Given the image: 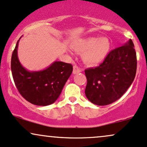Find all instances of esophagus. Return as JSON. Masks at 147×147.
<instances>
[{
	"label": "esophagus",
	"mask_w": 147,
	"mask_h": 147,
	"mask_svg": "<svg viewBox=\"0 0 147 147\" xmlns=\"http://www.w3.org/2000/svg\"><path fill=\"white\" fill-rule=\"evenodd\" d=\"M81 71H82V70H81V69L80 68V67L76 66V65L74 66V70H73L74 74H77L78 73H80Z\"/></svg>",
	"instance_id": "1"
}]
</instances>
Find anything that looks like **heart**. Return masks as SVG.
Here are the masks:
<instances>
[{
  "instance_id": "obj_1",
  "label": "heart",
  "mask_w": 147,
  "mask_h": 147,
  "mask_svg": "<svg viewBox=\"0 0 147 147\" xmlns=\"http://www.w3.org/2000/svg\"><path fill=\"white\" fill-rule=\"evenodd\" d=\"M74 49L82 53V59L89 65H97L105 60L111 49V42L107 38L89 37L81 39L74 45Z\"/></svg>"
}]
</instances>
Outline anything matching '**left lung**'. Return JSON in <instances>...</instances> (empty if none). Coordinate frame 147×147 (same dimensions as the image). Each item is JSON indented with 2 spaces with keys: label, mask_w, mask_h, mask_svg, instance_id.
<instances>
[{
  "label": "left lung",
  "mask_w": 147,
  "mask_h": 147,
  "mask_svg": "<svg viewBox=\"0 0 147 147\" xmlns=\"http://www.w3.org/2000/svg\"><path fill=\"white\" fill-rule=\"evenodd\" d=\"M136 69V53L134 42L129 40L112 50L100 66L84 70L87 99L99 106L118 100L134 82Z\"/></svg>",
  "instance_id": "left-lung-1"
}]
</instances>
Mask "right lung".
Returning <instances> with one entry per match:
<instances>
[{
  "instance_id": "add662e5",
  "label": "right lung",
  "mask_w": 147,
  "mask_h": 147,
  "mask_svg": "<svg viewBox=\"0 0 147 147\" xmlns=\"http://www.w3.org/2000/svg\"><path fill=\"white\" fill-rule=\"evenodd\" d=\"M18 42L19 40L11 60L16 87L22 97L33 105L47 106L53 104L59 97L73 71V66L63 62L54 61L45 69L28 71L19 61L17 51Z\"/></svg>"
}]
</instances>
